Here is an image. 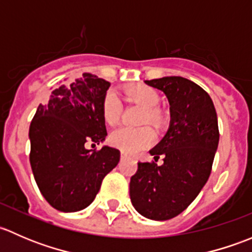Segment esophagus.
<instances>
[{"label":"esophagus","instance_id":"obj_1","mask_svg":"<svg viewBox=\"0 0 252 252\" xmlns=\"http://www.w3.org/2000/svg\"><path fill=\"white\" fill-rule=\"evenodd\" d=\"M121 158L122 159H128V158H130V156H129V155L126 154V152H122V154H121Z\"/></svg>","mask_w":252,"mask_h":252}]
</instances>
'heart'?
Masks as SVG:
<instances>
[{
    "label": "heart",
    "mask_w": 252,
    "mask_h": 252,
    "mask_svg": "<svg viewBox=\"0 0 252 252\" xmlns=\"http://www.w3.org/2000/svg\"><path fill=\"white\" fill-rule=\"evenodd\" d=\"M126 96L128 100L145 107L141 119L142 123H150L155 126H159L163 123V113L157 107L159 102V95L155 89L146 85H136L128 89L126 91ZM101 111H102L103 119L111 126L119 121L122 114V102L116 91L108 90L105 94ZM152 140H154V131L149 126H140V128L119 126L114 129L110 135V142L113 146L129 154L149 146Z\"/></svg>",
    "instance_id": "1"
}]
</instances>
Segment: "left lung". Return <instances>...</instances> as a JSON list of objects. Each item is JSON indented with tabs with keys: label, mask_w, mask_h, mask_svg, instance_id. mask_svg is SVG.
Segmentation results:
<instances>
[{
	"label": "left lung",
	"mask_w": 252,
	"mask_h": 252,
	"mask_svg": "<svg viewBox=\"0 0 252 252\" xmlns=\"http://www.w3.org/2000/svg\"><path fill=\"white\" fill-rule=\"evenodd\" d=\"M145 83L167 96L171 123L150 150L155 159L164 157L163 164L139 162L130 178V200L144 217L167 220L191 204L208 180L220 140L217 113L210 95L189 79L163 77Z\"/></svg>",
	"instance_id": "1"
}]
</instances>
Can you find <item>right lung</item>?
Returning <instances> with one entry per match:
<instances>
[{
	"instance_id": "1",
	"label": "right lung",
	"mask_w": 252,
	"mask_h": 252,
	"mask_svg": "<svg viewBox=\"0 0 252 252\" xmlns=\"http://www.w3.org/2000/svg\"><path fill=\"white\" fill-rule=\"evenodd\" d=\"M111 84L90 73L53 89L30 123V164L42 196L53 208L77 212L95 199L103 178L118 164L113 147L88 150L105 140L101 105Z\"/></svg>"
}]
</instances>
